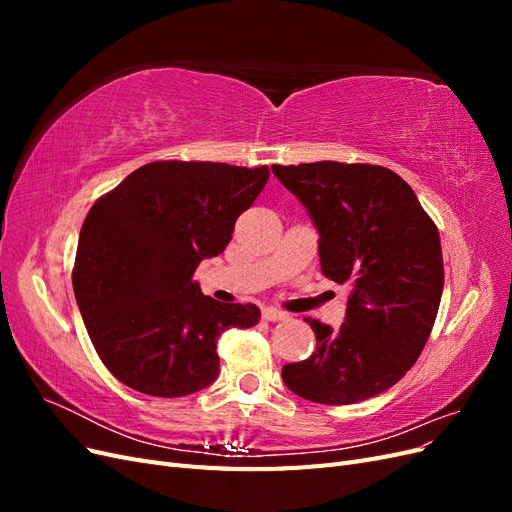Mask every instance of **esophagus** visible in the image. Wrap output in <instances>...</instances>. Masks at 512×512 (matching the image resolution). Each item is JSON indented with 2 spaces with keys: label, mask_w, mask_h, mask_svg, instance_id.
I'll return each instance as SVG.
<instances>
[{
  "label": "esophagus",
  "mask_w": 512,
  "mask_h": 512,
  "mask_svg": "<svg viewBox=\"0 0 512 512\" xmlns=\"http://www.w3.org/2000/svg\"><path fill=\"white\" fill-rule=\"evenodd\" d=\"M286 312H282V309H275V307H265L262 309V318H265L267 322H277V320H286Z\"/></svg>",
  "instance_id": "1"
}]
</instances>
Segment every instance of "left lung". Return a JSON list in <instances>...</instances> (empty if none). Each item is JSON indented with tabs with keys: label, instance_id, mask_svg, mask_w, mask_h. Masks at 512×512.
<instances>
[{
	"label": "left lung",
	"instance_id": "1",
	"mask_svg": "<svg viewBox=\"0 0 512 512\" xmlns=\"http://www.w3.org/2000/svg\"><path fill=\"white\" fill-rule=\"evenodd\" d=\"M320 232V267L350 284L346 322L307 318L316 350L282 378L303 399L346 406L376 397L421 356L444 288L438 226L410 185L376 164L271 166Z\"/></svg>",
	"mask_w": 512,
	"mask_h": 512
}]
</instances>
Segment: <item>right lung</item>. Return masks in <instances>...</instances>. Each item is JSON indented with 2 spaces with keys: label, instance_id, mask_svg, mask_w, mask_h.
<instances>
[{
  "label": "right lung",
  "instance_id": "1",
  "mask_svg": "<svg viewBox=\"0 0 512 512\" xmlns=\"http://www.w3.org/2000/svg\"><path fill=\"white\" fill-rule=\"evenodd\" d=\"M269 168L164 160L100 196L81 228L74 297L98 356L130 389L183 397L220 371L218 337L254 327V303H218L194 271L224 252Z\"/></svg>",
  "mask_w": 512,
  "mask_h": 512
}]
</instances>
